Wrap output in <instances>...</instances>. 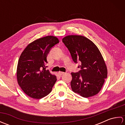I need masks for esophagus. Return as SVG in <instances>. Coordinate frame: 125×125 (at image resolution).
<instances>
[{"label":"esophagus","mask_w":125,"mask_h":125,"mask_svg":"<svg viewBox=\"0 0 125 125\" xmlns=\"http://www.w3.org/2000/svg\"><path fill=\"white\" fill-rule=\"evenodd\" d=\"M65 74V73H64V72H61V71H60L59 73H58V75H59L60 76H62V75H64Z\"/></svg>","instance_id":"34e87169"}]
</instances>
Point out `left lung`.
<instances>
[{
    "mask_svg": "<svg viewBox=\"0 0 125 125\" xmlns=\"http://www.w3.org/2000/svg\"><path fill=\"white\" fill-rule=\"evenodd\" d=\"M62 42L75 63L81 64L77 73H71V87L81 96L88 98L98 94L107 78V69L102 54L94 42L81 35H68Z\"/></svg>",
    "mask_w": 125,
    "mask_h": 125,
    "instance_id": "8db88e82",
    "label": "left lung"
}]
</instances>
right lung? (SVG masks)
<instances>
[{
    "label": "right lung",
    "instance_id": "add662e5",
    "mask_svg": "<svg viewBox=\"0 0 125 125\" xmlns=\"http://www.w3.org/2000/svg\"><path fill=\"white\" fill-rule=\"evenodd\" d=\"M59 43L55 36H47L29 44L18 61V83L25 94L34 99H41L52 91L57 81L46 66L52 48Z\"/></svg>",
    "mask_w": 125,
    "mask_h": 125
}]
</instances>
